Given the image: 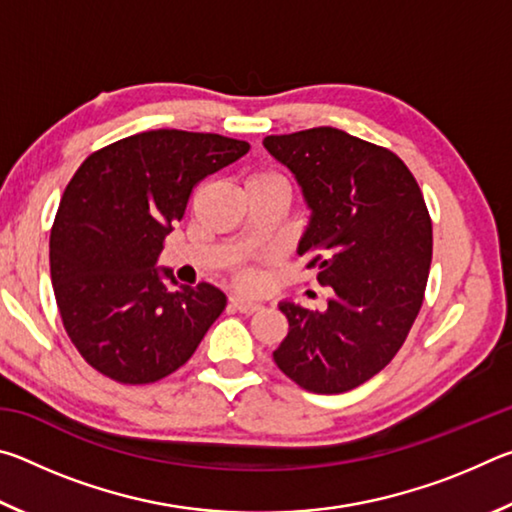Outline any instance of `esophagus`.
Returning a JSON list of instances; mask_svg holds the SVG:
<instances>
[{
    "label": "esophagus",
    "mask_w": 512,
    "mask_h": 512,
    "mask_svg": "<svg viewBox=\"0 0 512 512\" xmlns=\"http://www.w3.org/2000/svg\"><path fill=\"white\" fill-rule=\"evenodd\" d=\"M230 307L235 309V311H241V314H253V311H257L259 307V302H255V300H246V298H241V296H232L230 298Z\"/></svg>",
    "instance_id": "34e87169"
}]
</instances>
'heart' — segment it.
<instances>
[{"label":"heart","mask_w":512,"mask_h":512,"mask_svg":"<svg viewBox=\"0 0 512 512\" xmlns=\"http://www.w3.org/2000/svg\"><path fill=\"white\" fill-rule=\"evenodd\" d=\"M266 180H282V178H280V176H275V173H268V171H264V173H253V176H250V178L246 180V185H248V183H266ZM244 280L248 282L250 277L246 275Z\"/></svg>","instance_id":"1"}]
</instances>
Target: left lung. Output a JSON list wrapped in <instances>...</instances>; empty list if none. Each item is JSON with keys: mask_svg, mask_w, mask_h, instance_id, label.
<instances>
[{"mask_svg": "<svg viewBox=\"0 0 512 512\" xmlns=\"http://www.w3.org/2000/svg\"><path fill=\"white\" fill-rule=\"evenodd\" d=\"M309 207L298 255L332 287L323 311L282 300L289 320L273 359L311 393L361 386L402 348L422 307L431 264V219L418 183L393 151L339 128L264 137Z\"/></svg>", "mask_w": 512, "mask_h": 512, "instance_id": "8db88e82", "label": "left lung"}]
</instances>
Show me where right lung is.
Masks as SVG:
<instances>
[{"mask_svg":"<svg viewBox=\"0 0 512 512\" xmlns=\"http://www.w3.org/2000/svg\"><path fill=\"white\" fill-rule=\"evenodd\" d=\"M248 149L158 128L92 153L69 180L49 239L51 284L69 339L101 375L121 384L167 377L221 316V289L178 284L158 257L196 183Z\"/></svg>","mask_w":512,"mask_h":512,"instance_id":"add662e5","label":"right lung"}]
</instances>
